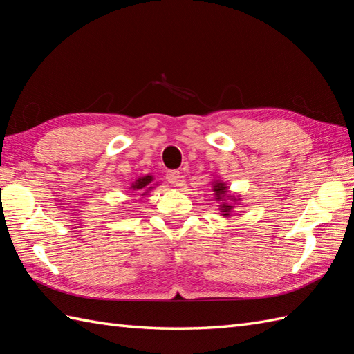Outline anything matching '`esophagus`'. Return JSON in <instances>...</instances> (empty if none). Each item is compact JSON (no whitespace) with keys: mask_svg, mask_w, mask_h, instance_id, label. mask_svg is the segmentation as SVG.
I'll use <instances>...</instances> for the list:
<instances>
[{"mask_svg":"<svg viewBox=\"0 0 354 354\" xmlns=\"http://www.w3.org/2000/svg\"><path fill=\"white\" fill-rule=\"evenodd\" d=\"M166 179L169 180L170 184H174L175 187H180L185 183L184 176L180 175V171H178V170H169L166 174Z\"/></svg>","mask_w":354,"mask_h":354,"instance_id":"esophagus-1","label":"esophagus"}]
</instances>
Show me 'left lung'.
<instances>
[{
	"label": "left lung",
	"instance_id": "8db88e82",
	"mask_svg": "<svg viewBox=\"0 0 354 354\" xmlns=\"http://www.w3.org/2000/svg\"><path fill=\"white\" fill-rule=\"evenodd\" d=\"M214 193H215L216 201H223V197L225 196V193H227V187H225V184H223V183H215L214 184ZM227 197H232V196H227ZM238 201H239V198H238ZM234 202H236V198H234ZM232 207L233 206H230L229 203H223L221 207H220L221 215L229 216Z\"/></svg>",
	"mask_w": 354,
	"mask_h": 354
}]
</instances>
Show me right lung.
Segmentation results:
<instances>
[{
    "label": "right lung",
    "instance_id": "1",
    "mask_svg": "<svg viewBox=\"0 0 354 354\" xmlns=\"http://www.w3.org/2000/svg\"><path fill=\"white\" fill-rule=\"evenodd\" d=\"M151 183H152V176H143V178H139L138 180H136V183L131 185V188L133 189H139V192L142 193V196L143 194H147L149 189H152L153 187L151 185Z\"/></svg>",
    "mask_w": 354,
    "mask_h": 354
}]
</instances>
